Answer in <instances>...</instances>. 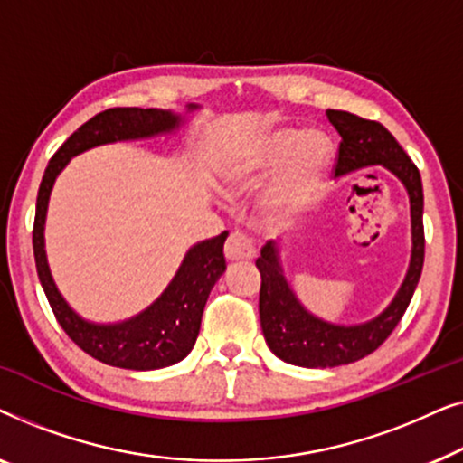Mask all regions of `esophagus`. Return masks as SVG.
Instances as JSON below:
<instances>
[{
  "label": "esophagus",
  "instance_id": "esophagus-1",
  "mask_svg": "<svg viewBox=\"0 0 463 463\" xmlns=\"http://www.w3.org/2000/svg\"><path fill=\"white\" fill-rule=\"evenodd\" d=\"M223 250H225V257L230 259V261H242V259L255 257V244H252V240L240 232L230 233Z\"/></svg>",
  "mask_w": 463,
  "mask_h": 463
}]
</instances>
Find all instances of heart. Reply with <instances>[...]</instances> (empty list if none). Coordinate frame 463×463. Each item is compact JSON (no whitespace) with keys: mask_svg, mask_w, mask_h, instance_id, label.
<instances>
[{"mask_svg":"<svg viewBox=\"0 0 463 463\" xmlns=\"http://www.w3.org/2000/svg\"><path fill=\"white\" fill-rule=\"evenodd\" d=\"M331 141L322 132L303 135L295 128H278L257 138L227 168L225 183L232 187L246 185L284 161L268 192V204L271 208H288L314 192L331 164Z\"/></svg>","mask_w":463,"mask_h":463,"instance_id":"b5f03b06","label":"heart"}]
</instances>
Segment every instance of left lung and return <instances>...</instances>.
I'll list each match as a JSON object with an SVG mask.
<instances>
[{"mask_svg":"<svg viewBox=\"0 0 463 463\" xmlns=\"http://www.w3.org/2000/svg\"><path fill=\"white\" fill-rule=\"evenodd\" d=\"M326 118L341 137L335 176L382 164L407 187L413 249H411L407 278L390 306L377 318L364 322V325L339 326L316 318L301 306L282 274L276 244L268 242L263 246L261 257L257 259V268L261 271L259 318H261L263 337L278 358L288 364L307 366V369L350 364L375 352L407 312L411 297L420 282L423 250H426L421 176L411 157L379 122L337 109H328Z\"/></svg>","mask_w":463,"mask_h":463,"instance_id":"8db88e82","label":"left lung"}]
</instances>
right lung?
Wrapping results in <instances>:
<instances>
[{"instance_id":"add662e5","label":"right lung","mask_w":463,"mask_h":463,"mask_svg":"<svg viewBox=\"0 0 463 463\" xmlns=\"http://www.w3.org/2000/svg\"><path fill=\"white\" fill-rule=\"evenodd\" d=\"M194 109V105H192ZM181 118L173 111L141 109V107H113L100 111L86 124H81L50 160L37 192L35 223H33V252L35 268L50 307L75 345L81 347L100 363L132 371L162 369L179 363L192 352L198 339L202 312L211 295L214 282L225 271L223 244L227 232L211 240L198 242L189 249L179 271L168 288L135 318L118 325H94L80 318L56 288L50 274L46 250H43V223L50 192L56 176L73 156L97 147V145L147 138L162 132L179 128Z\"/></svg>"}]
</instances>
